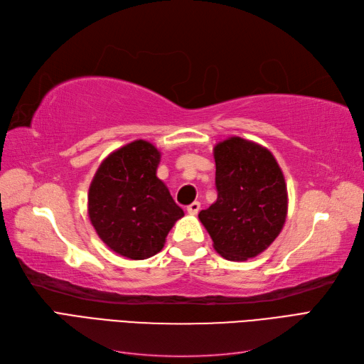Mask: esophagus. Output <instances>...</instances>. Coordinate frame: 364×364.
I'll use <instances>...</instances> for the list:
<instances>
[{"label": "esophagus", "instance_id": "esophagus-1", "mask_svg": "<svg viewBox=\"0 0 364 364\" xmlns=\"http://www.w3.org/2000/svg\"><path fill=\"white\" fill-rule=\"evenodd\" d=\"M186 211H188L190 215H196L197 213L200 211V203L199 202H193L191 205L186 206Z\"/></svg>", "mask_w": 364, "mask_h": 364}]
</instances>
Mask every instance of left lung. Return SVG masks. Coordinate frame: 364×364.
I'll list each match as a JSON object with an SVG mask.
<instances>
[{"label":"left lung","instance_id":"left-lung-1","mask_svg":"<svg viewBox=\"0 0 364 364\" xmlns=\"http://www.w3.org/2000/svg\"><path fill=\"white\" fill-rule=\"evenodd\" d=\"M217 200L199 218L214 249L229 261L259 255L287 217V185L272 151L230 136L214 147Z\"/></svg>","mask_w":364,"mask_h":364}]
</instances>
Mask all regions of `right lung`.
Returning <instances> with one entry per match:
<instances>
[{"label":"right lung","instance_id":"add662e5","mask_svg":"<svg viewBox=\"0 0 364 364\" xmlns=\"http://www.w3.org/2000/svg\"><path fill=\"white\" fill-rule=\"evenodd\" d=\"M159 150L136 139L112 151L98 167L87 194V214L103 243L121 257L146 259L162 250L181 217L156 176Z\"/></svg>","mask_w":364,"mask_h":364}]
</instances>
